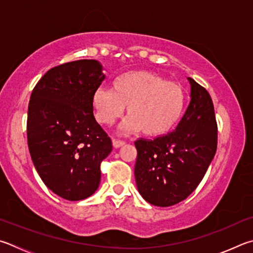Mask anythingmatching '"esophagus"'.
Segmentation results:
<instances>
[{"label":"esophagus","instance_id":"34e87169","mask_svg":"<svg viewBox=\"0 0 253 253\" xmlns=\"http://www.w3.org/2000/svg\"><path fill=\"white\" fill-rule=\"evenodd\" d=\"M112 144L115 149H118L120 147H122V145H124L126 143H124L123 141H120V140H112Z\"/></svg>","mask_w":253,"mask_h":253}]
</instances>
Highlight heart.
<instances>
[{
  "mask_svg": "<svg viewBox=\"0 0 253 253\" xmlns=\"http://www.w3.org/2000/svg\"><path fill=\"white\" fill-rule=\"evenodd\" d=\"M114 91L100 86L93 92L92 105L95 118L110 126L127 106L130 115L120 132L161 135L173 126L184 103V91L178 83L169 82L150 71H134L120 75L113 82Z\"/></svg>",
  "mask_w": 253,
  "mask_h": 253,
  "instance_id": "b5f03b06",
  "label": "heart"
}]
</instances>
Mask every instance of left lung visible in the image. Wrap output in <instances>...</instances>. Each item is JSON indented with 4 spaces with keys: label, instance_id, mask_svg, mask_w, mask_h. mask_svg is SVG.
Returning <instances> with one entry per match:
<instances>
[{
    "label": "left lung",
    "instance_id": "left-lung-1",
    "mask_svg": "<svg viewBox=\"0 0 253 253\" xmlns=\"http://www.w3.org/2000/svg\"><path fill=\"white\" fill-rule=\"evenodd\" d=\"M188 80L191 101L175 129L153 140L134 142L138 191L157 207H170L188 198L216 151L218 129L211 96L193 79Z\"/></svg>",
    "mask_w": 253,
    "mask_h": 253
}]
</instances>
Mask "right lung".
Returning a JSON list of instances; mask_svg holds the SVG:
<instances>
[{
	"mask_svg": "<svg viewBox=\"0 0 253 253\" xmlns=\"http://www.w3.org/2000/svg\"><path fill=\"white\" fill-rule=\"evenodd\" d=\"M96 60L62 64L43 75L31 94L28 144L44 184L69 201L92 196L112 142L93 114L92 95L104 81Z\"/></svg>",
	"mask_w": 253,
	"mask_h": 253,
	"instance_id": "right-lung-1",
	"label": "right lung"
}]
</instances>
